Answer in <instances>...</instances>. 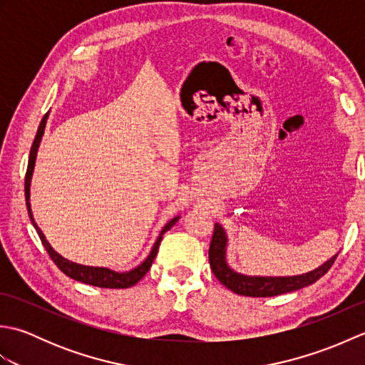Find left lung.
<instances>
[{
  "label": "left lung",
  "mask_w": 365,
  "mask_h": 365,
  "mask_svg": "<svg viewBox=\"0 0 365 365\" xmlns=\"http://www.w3.org/2000/svg\"><path fill=\"white\" fill-rule=\"evenodd\" d=\"M227 235L226 230L220 222L215 224L213 238L210 243V251H208V260H210V267L216 279L226 285L229 290L237 294H243V297H254V298H263V297H276V294L289 293L299 290L302 287H307L314 284L315 281L328 273V269L334 263L337 254L332 255L329 260L323 263L322 267L315 268L309 273L297 274V276H247L237 273L232 269L227 263Z\"/></svg>",
  "instance_id": "left-lung-1"
}]
</instances>
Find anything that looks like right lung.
I'll return each mask as SVG.
<instances>
[{
    "instance_id": "1",
    "label": "right lung",
    "mask_w": 365,
    "mask_h": 365,
    "mask_svg": "<svg viewBox=\"0 0 365 365\" xmlns=\"http://www.w3.org/2000/svg\"><path fill=\"white\" fill-rule=\"evenodd\" d=\"M48 114H50V111L46 113L43 118H42L41 125H38V130H37L36 138H34L33 147H31V152H29L28 169H26V177H25V197H26V208H28L29 220H31V222H33V226H34V229L37 232L38 238H41V242H42L45 250H46V252L50 254L51 260L56 263V267L61 271H63L64 274L75 279V281H78V282L96 285V287H100V289H128V287L135 285V284H138L139 281H141V279L145 276L147 271L150 269L155 257H157V252H158V247H160V243H161V240H163V235H165V232H168L170 227L174 226V224L178 221V218H180V216H175V218H173V220L166 222V226L163 227L161 232H160L157 242L153 243L152 251L149 252V255H147V257L144 259V262L139 263L136 268L130 269V271H114L111 268H105V267L81 265V263H75L72 260H68V259L63 257V255H61L59 252L54 251L53 247H51V245L46 242L43 232L41 230V227H38L37 222L34 221V216H33V212H31V204H29L31 178H33L34 166H36V158H37V150H38V145H41V141H42V136H43V131H45L46 119H48Z\"/></svg>"
}]
</instances>
